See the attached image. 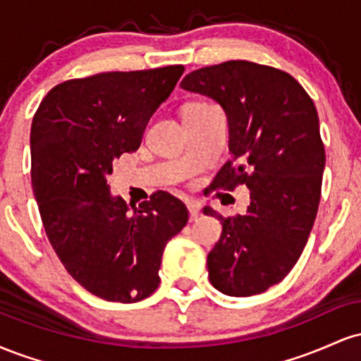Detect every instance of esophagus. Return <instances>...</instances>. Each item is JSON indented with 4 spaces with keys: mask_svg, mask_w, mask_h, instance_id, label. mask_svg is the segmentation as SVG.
Returning <instances> with one entry per match:
<instances>
[{
    "mask_svg": "<svg viewBox=\"0 0 361 361\" xmlns=\"http://www.w3.org/2000/svg\"><path fill=\"white\" fill-rule=\"evenodd\" d=\"M188 212H190V221H197V217H198V214H200V210H198V205L197 204H193V202H188Z\"/></svg>",
    "mask_w": 361,
    "mask_h": 361,
    "instance_id": "34e87169",
    "label": "esophagus"
}]
</instances>
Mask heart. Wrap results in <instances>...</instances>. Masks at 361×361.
Listing matches in <instances>:
<instances>
[{
	"label": "heart",
	"mask_w": 361,
	"mask_h": 361,
	"mask_svg": "<svg viewBox=\"0 0 361 361\" xmlns=\"http://www.w3.org/2000/svg\"><path fill=\"white\" fill-rule=\"evenodd\" d=\"M214 109H215L214 105H210V103H205V102L188 103V105L183 106V120L198 117V115H204V114H207V111H210Z\"/></svg>",
	"instance_id": "obj_1"
}]
</instances>
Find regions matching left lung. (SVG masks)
I'll use <instances>...</instances> for the list:
<instances>
[{"label": "left lung", "instance_id": "1", "mask_svg": "<svg viewBox=\"0 0 361 361\" xmlns=\"http://www.w3.org/2000/svg\"><path fill=\"white\" fill-rule=\"evenodd\" d=\"M180 86L212 98L227 115L233 157L214 188H250L244 215L204 209L222 224L207 258L209 280L226 295H256L295 267L316 221L326 164L316 105L288 73L250 61L197 69Z\"/></svg>", "mask_w": 361, "mask_h": 361}]
</instances>
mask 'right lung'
Instances as JSON below:
<instances>
[{
	"label": "right lung",
	"mask_w": 361,
	"mask_h": 361,
	"mask_svg": "<svg viewBox=\"0 0 361 361\" xmlns=\"http://www.w3.org/2000/svg\"><path fill=\"white\" fill-rule=\"evenodd\" d=\"M183 66L100 73L54 86L30 130L32 186L49 243L81 287L132 304L159 285L164 246L188 222L185 204L156 192L134 212L111 197L106 175L139 149L149 118Z\"/></svg>",
	"instance_id": "obj_1"
}]
</instances>
